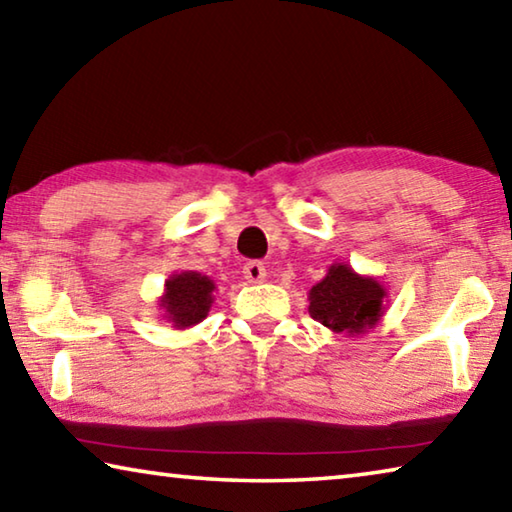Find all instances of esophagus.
Here are the masks:
<instances>
[{
	"label": "esophagus",
	"mask_w": 512,
	"mask_h": 512,
	"mask_svg": "<svg viewBox=\"0 0 512 512\" xmlns=\"http://www.w3.org/2000/svg\"><path fill=\"white\" fill-rule=\"evenodd\" d=\"M244 277H246L248 282H253V284L264 282L266 266H264L262 262H248V264L244 266Z\"/></svg>",
	"instance_id": "obj_1"
}]
</instances>
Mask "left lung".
I'll list each match as a JSON object with an SVG mask.
<instances>
[{
	"instance_id": "8db88e82",
	"label": "left lung",
	"mask_w": 512,
	"mask_h": 512,
	"mask_svg": "<svg viewBox=\"0 0 512 512\" xmlns=\"http://www.w3.org/2000/svg\"><path fill=\"white\" fill-rule=\"evenodd\" d=\"M388 291L377 277L359 275L350 264L336 262L309 289V314L334 334L361 336L384 316Z\"/></svg>"
}]
</instances>
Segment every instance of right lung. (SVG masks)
Masks as SVG:
<instances>
[{
	"instance_id": "add662e5",
	"label": "right lung",
	"mask_w": 512,
	"mask_h": 512,
	"mask_svg": "<svg viewBox=\"0 0 512 512\" xmlns=\"http://www.w3.org/2000/svg\"><path fill=\"white\" fill-rule=\"evenodd\" d=\"M216 284L212 277L196 271H180L169 275L164 293L158 300L164 320L173 329H187L201 323L210 314Z\"/></svg>"
}]
</instances>
